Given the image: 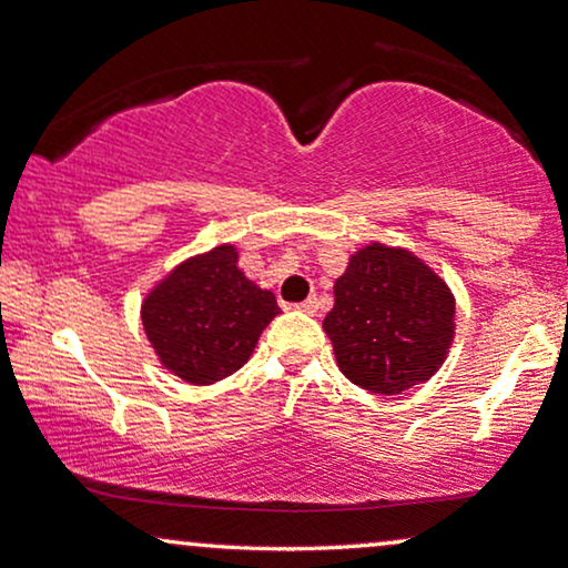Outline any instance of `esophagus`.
<instances>
[{
  "label": "esophagus",
  "instance_id": "esophagus-1",
  "mask_svg": "<svg viewBox=\"0 0 568 568\" xmlns=\"http://www.w3.org/2000/svg\"><path fill=\"white\" fill-rule=\"evenodd\" d=\"M296 308H298V312H304V314H316V308H320V301L306 298V301H301V304H296Z\"/></svg>",
  "mask_w": 568,
  "mask_h": 568
}]
</instances>
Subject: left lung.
Segmentation results:
<instances>
[{
    "instance_id": "1",
    "label": "left lung",
    "mask_w": 568,
    "mask_h": 568,
    "mask_svg": "<svg viewBox=\"0 0 568 568\" xmlns=\"http://www.w3.org/2000/svg\"><path fill=\"white\" fill-rule=\"evenodd\" d=\"M324 332L347 379L374 395H399L447 358L455 296L415 254L368 244L337 277Z\"/></svg>"
}]
</instances>
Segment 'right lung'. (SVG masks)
Listing matches in <instances>:
<instances>
[{
  "label": "right lung",
  "instance_id": "1",
  "mask_svg": "<svg viewBox=\"0 0 568 568\" xmlns=\"http://www.w3.org/2000/svg\"><path fill=\"white\" fill-rule=\"evenodd\" d=\"M280 314L272 291L239 270L231 244L181 262L148 293L142 327L169 372L189 384L221 382L248 361Z\"/></svg>",
  "mask_w": 568,
  "mask_h": 568
}]
</instances>
